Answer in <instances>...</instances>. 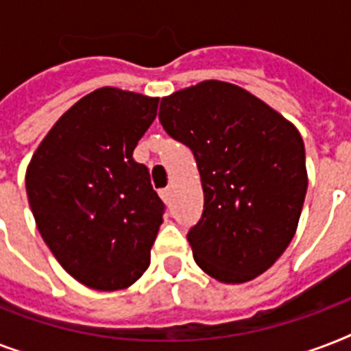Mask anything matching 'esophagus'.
I'll use <instances>...</instances> for the list:
<instances>
[{
	"mask_svg": "<svg viewBox=\"0 0 351 351\" xmlns=\"http://www.w3.org/2000/svg\"><path fill=\"white\" fill-rule=\"evenodd\" d=\"M160 198H162V200H164L165 204H169V200H171V191H169V189H162V191H160Z\"/></svg>",
	"mask_w": 351,
	"mask_h": 351,
	"instance_id": "34e87169",
	"label": "esophagus"
}]
</instances>
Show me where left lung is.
<instances>
[{"label":"left lung","mask_w":351,"mask_h":351,"mask_svg":"<svg viewBox=\"0 0 351 351\" xmlns=\"http://www.w3.org/2000/svg\"><path fill=\"white\" fill-rule=\"evenodd\" d=\"M158 118L197 160L204 211L187 240L198 267L226 284L262 275L293 239L308 189L297 127L219 80L162 98Z\"/></svg>","instance_id":"obj_1"}]
</instances>
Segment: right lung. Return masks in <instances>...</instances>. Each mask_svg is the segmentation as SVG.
<instances>
[{
  "label": "right lung",
  "instance_id": "obj_1",
  "mask_svg": "<svg viewBox=\"0 0 351 351\" xmlns=\"http://www.w3.org/2000/svg\"><path fill=\"white\" fill-rule=\"evenodd\" d=\"M158 98L101 87L76 101L30 158L25 187L38 231L87 288H129L151 262L164 202L132 158Z\"/></svg>",
  "mask_w": 351,
  "mask_h": 351
}]
</instances>
